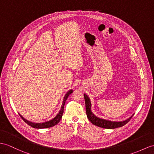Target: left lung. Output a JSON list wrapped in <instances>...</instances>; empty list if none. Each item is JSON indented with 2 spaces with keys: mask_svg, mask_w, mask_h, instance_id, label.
<instances>
[{
  "mask_svg": "<svg viewBox=\"0 0 154 154\" xmlns=\"http://www.w3.org/2000/svg\"><path fill=\"white\" fill-rule=\"evenodd\" d=\"M84 99H85V110H86V114H87V117L89 120L91 122L93 125L96 126H98L100 127H103V128L105 129H115L117 127H120L123 125H125L126 123H128L130 119L132 118L133 116L130 117L127 120L123 122H111L106 120V119H100L97 118L93 114L91 110V102H90L89 98L88 97L87 95L84 94Z\"/></svg>",
  "mask_w": 154,
  "mask_h": 154,
  "instance_id": "1",
  "label": "left lung"
}]
</instances>
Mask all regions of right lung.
I'll return each instance as SVG.
<instances>
[{"label": "right lung", "instance_id": "1", "mask_svg": "<svg viewBox=\"0 0 154 154\" xmlns=\"http://www.w3.org/2000/svg\"><path fill=\"white\" fill-rule=\"evenodd\" d=\"M73 92V90H70L68 92L66 93V95L64 97V99H63V102L62 104V106L61 108V110H60L59 114L55 116V117L52 119L50 121H48L46 122H44V123H32L31 122H29L27 121V119H25V118H23V117H22V116L20 114V117L22 118V119L26 123H27V124L30 126H31L33 128H36V129H44V128H48V127H53L55 125H57V123L60 122L61 120V119L62 118V116L63 114V112H64V106H65V104L66 100L68 98V97L69 96V95H70L71 93Z\"/></svg>", "mask_w": 154, "mask_h": 154}]
</instances>
